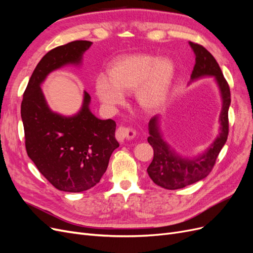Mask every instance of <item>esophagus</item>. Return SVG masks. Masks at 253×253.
Returning a JSON list of instances; mask_svg holds the SVG:
<instances>
[{
	"label": "esophagus",
	"instance_id": "obj_1",
	"mask_svg": "<svg viewBox=\"0 0 253 253\" xmlns=\"http://www.w3.org/2000/svg\"><path fill=\"white\" fill-rule=\"evenodd\" d=\"M136 135V131L133 127H128V126H120L117 128L116 134V139L119 142H124L125 140H131L133 139Z\"/></svg>",
	"mask_w": 253,
	"mask_h": 253
}]
</instances>
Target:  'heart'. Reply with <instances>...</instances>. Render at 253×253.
<instances>
[{
	"mask_svg": "<svg viewBox=\"0 0 253 253\" xmlns=\"http://www.w3.org/2000/svg\"><path fill=\"white\" fill-rule=\"evenodd\" d=\"M175 77V66L169 60L149 55H127L114 60L106 78L96 81L97 97L106 108L124 103V94L135 91V99L145 113H154L167 101Z\"/></svg>",
	"mask_w": 253,
	"mask_h": 253,
	"instance_id": "1",
	"label": "heart"
}]
</instances>
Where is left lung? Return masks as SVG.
I'll use <instances>...</instances> for the list:
<instances>
[{
	"label": "left lung",
	"mask_w": 253,
	"mask_h": 253,
	"mask_svg": "<svg viewBox=\"0 0 253 253\" xmlns=\"http://www.w3.org/2000/svg\"><path fill=\"white\" fill-rule=\"evenodd\" d=\"M189 44L195 53V65L191 74L190 82L205 77H213L215 80L221 97L220 126L215 140L204 153L195 157H183L177 154L164 140L159 116L156 115L150 120L148 142L154 150V157L147 171L151 179L157 186L168 190L185 188L207 177L212 171L219 152L227 141L229 132L228 111L231 98L228 83L218 63L211 53L200 44L193 42H189Z\"/></svg>",
	"instance_id": "left-lung-1"
}]
</instances>
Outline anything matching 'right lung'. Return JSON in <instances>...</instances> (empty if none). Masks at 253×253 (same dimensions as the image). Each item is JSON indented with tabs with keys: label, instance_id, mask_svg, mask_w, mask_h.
<instances>
[{
	"label": "right lung",
	"instance_id": "add662e5",
	"mask_svg": "<svg viewBox=\"0 0 253 253\" xmlns=\"http://www.w3.org/2000/svg\"><path fill=\"white\" fill-rule=\"evenodd\" d=\"M91 44L74 41L48 51L36 66L21 104L27 155L44 177L64 192H82L97 185L119 147L116 122L99 119L90 112L85 90L80 111L63 116L49 109L41 89L49 73L81 64Z\"/></svg>",
	"mask_w": 253,
	"mask_h": 253
}]
</instances>
